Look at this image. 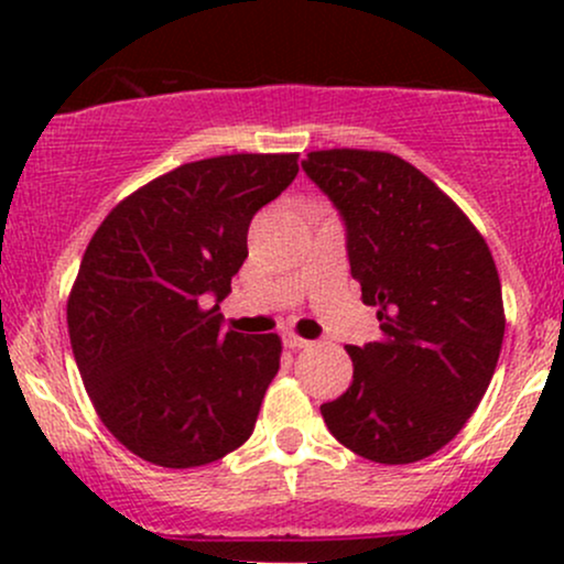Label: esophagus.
Here are the masks:
<instances>
[{
  "mask_svg": "<svg viewBox=\"0 0 564 564\" xmlns=\"http://www.w3.org/2000/svg\"><path fill=\"white\" fill-rule=\"evenodd\" d=\"M283 341H286V347H291V349H302V347L313 345V341L302 339V336H296V334H283Z\"/></svg>",
  "mask_w": 564,
  "mask_h": 564,
  "instance_id": "1",
  "label": "esophagus"
}]
</instances>
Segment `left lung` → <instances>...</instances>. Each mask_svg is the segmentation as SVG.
<instances>
[{"label":"left lung","mask_w":564,"mask_h":564,"mask_svg":"<svg viewBox=\"0 0 564 564\" xmlns=\"http://www.w3.org/2000/svg\"><path fill=\"white\" fill-rule=\"evenodd\" d=\"M347 225V254L381 336L349 345L352 381L321 413L345 448L413 464L462 432L501 355V281L488 243L440 187L384 151L302 161Z\"/></svg>","instance_id":"8db88e82"}]
</instances>
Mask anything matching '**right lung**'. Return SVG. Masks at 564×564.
<instances>
[{
    "mask_svg": "<svg viewBox=\"0 0 564 564\" xmlns=\"http://www.w3.org/2000/svg\"><path fill=\"white\" fill-rule=\"evenodd\" d=\"M296 159L230 153L177 166L119 200L84 251L70 349L100 422L142 462L204 467L254 432L281 336L223 332L217 310L249 254L251 217L291 185Z\"/></svg>",
    "mask_w": 564,
    "mask_h": 564,
    "instance_id": "right-lung-1",
    "label": "right lung"
}]
</instances>
